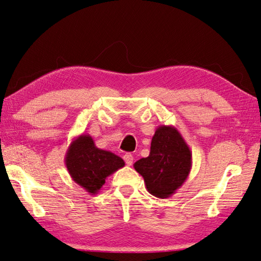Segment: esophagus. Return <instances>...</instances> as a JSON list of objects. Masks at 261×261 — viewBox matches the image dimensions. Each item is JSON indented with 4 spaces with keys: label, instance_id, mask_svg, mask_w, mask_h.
Instances as JSON below:
<instances>
[{
    "label": "esophagus",
    "instance_id": "esophagus-1",
    "mask_svg": "<svg viewBox=\"0 0 261 261\" xmlns=\"http://www.w3.org/2000/svg\"><path fill=\"white\" fill-rule=\"evenodd\" d=\"M123 159H124V161L127 166H131L132 162H134V156H132L131 153H126L124 156H123Z\"/></svg>",
    "mask_w": 261,
    "mask_h": 261
}]
</instances>
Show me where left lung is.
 Returning <instances> with one entry per match:
<instances>
[{
	"label": "left lung",
	"instance_id": "obj_1",
	"mask_svg": "<svg viewBox=\"0 0 261 261\" xmlns=\"http://www.w3.org/2000/svg\"><path fill=\"white\" fill-rule=\"evenodd\" d=\"M135 169L145 180L147 191L158 198H169L187 180L192 167V153L173 125L158 126L147 158L137 161Z\"/></svg>",
	"mask_w": 261,
	"mask_h": 261
}]
</instances>
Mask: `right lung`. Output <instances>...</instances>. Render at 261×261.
<instances>
[{
  "instance_id": "right-lung-1",
  "label": "right lung",
  "mask_w": 261,
  "mask_h": 261,
  "mask_svg": "<svg viewBox=\"0 0 261 261\" xmlns=\"http://www.w3.org/2000/svg\"><path fill=\"white\" fill-rule=\"evenodd\" d=\"M124 165L116 154L96 147L90 135L74 138L65 154V166L71 178L90 194L98 193L106 178Z\"/></svg>"
}]
</instances>
